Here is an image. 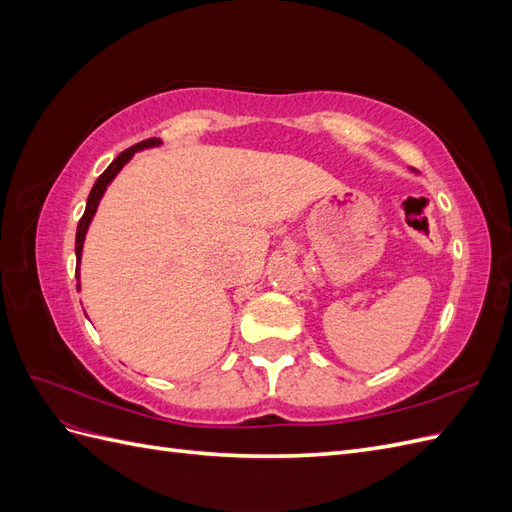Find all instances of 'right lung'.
Returning <instances> with one entry per match:
<instances>
[{
  "label": "right lung",
  "mask_w": 512,
  "mask_h": 512,
  "mask_svg": "<svg viewBox=\"0 0 512 512\" xmlns=\"http://www.w3.org/2000/svg\"><path fill=\"white\" fill-rule=\"evenodd\" d=\"M160 145H162L160 138H147V141L138 143V145H134V147H130V149H126V151H121L119 156L111 162V166H108V168L104 170V173L98 177V181L94 183V188H91L89 198H87L85 213H83V218H81V222H79V228H76V243H74V252H76V280H79V277H81V275H79V265H81V256H83V243H85L87 228H89L91 220H94V215H96V211H98V205H100V200H102V196H104V192H106V188H108V183H111V181L117 177L119 170L132 160V156H134L136 151L149 149V147H160ZM76 288H81V282L76 284Z\"/></svg>",
  "instance_id": "add662e5"
}]
</instances>
